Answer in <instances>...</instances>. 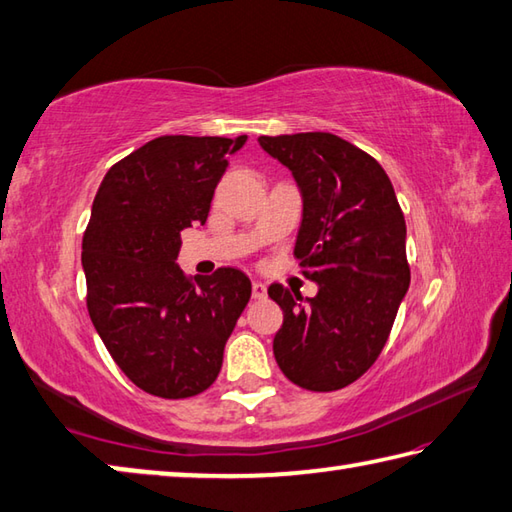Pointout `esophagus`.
Wrapping results in <instances>:
<instances>
[{
  "instance_id": "1",
  "label": "esophagus",
  "mask_w": 512,
  "mask_h": 512,
  "mask_svg": "<svg viewBox=\"0 0 512 512\" xmlns=\"http://www.w3.org/2000/svg\"><path fill=\"white\" fill-rule=\"evenodd\" d=\"M266 284H262V282H253V297L255 299H264L266 297Z\"/></svg>"
}]
</instances>
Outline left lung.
<instances>
[{
  "instance_id": "left-lung-1",
  "label": "left lung",
  "mask_w": 512,
  "mask_h": 512,
  "mask_svg": "<svg viewBox=\"0 0 512 512\" xmlns=\"http://www.w3.org/2000/svg\"><path fill=\"white\" fill-rule=\"evenodd\" d=\"M302 193L295 257L315 297L273 284L284 310L273 339L277 366L315 393L362 377L382 353L410 284L406 222L386 170L330 133L259 137Z\"/></svg>"
}]
</instances>
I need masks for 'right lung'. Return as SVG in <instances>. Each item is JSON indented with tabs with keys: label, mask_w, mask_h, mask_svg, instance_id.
Returning a JSON list of instances; mask_svg holds the SVG:
<instances>
[{
	"label": "right lung",
	"mask_w": 512,
	"mask_h": 512,
	"mask_svg": "<svg viewBox=\"0 0 512 512\" xmlns=\"http://www.w3.org/2000/svg\"><path fill=\"white\" fill-rule=\"evenodd\" d=\"M246 135H164L108 170L82 244L86 304L110 357L137 388L164 399L204 393L250 299L237 268L186 279L184 228L206 224L228 157Z\"/></svg>",
	"instance_id": "right-lung-1"
}]
</instances>
